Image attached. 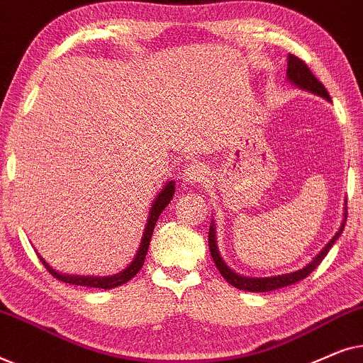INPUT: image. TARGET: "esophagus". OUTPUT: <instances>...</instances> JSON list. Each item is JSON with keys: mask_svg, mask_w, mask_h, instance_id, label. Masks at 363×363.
<instances>
[{"mask_svg": "<svg viewBox=\"0 0 363 363\" xmlns=\"http://www.w3.org/2000/svg\"><path fill=\"white\" fill-rule=\"evenodd\" d=\"M205 167H203L201 163L193 162L190 165L185 167V170L182 173V180L188 183V185H196V183H201L205 180Z\"/></svg>", "mask_w": 363, "mask_h": 363, "instance_id": "obj_1", "label": "esophagus"}]
</instances>
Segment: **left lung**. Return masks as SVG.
I'll list each match as a JSON object with an SVG mask.
<instances>
[{
    "instance_id": "8db88e82",
    "label": "left lung",
    "mask_w": 363,
    "mask_h": 363,
    "mask_svg": "<svg viewBox=\"0 0 363 363\" xmlns=\"http://www.w3.org/2000/svg\"><path fill=\"white\" fill-rule=\"evenodd\" d=\"M287 81H289L292 86L297 89H302V91L311 92V94H314V96H319L322 99H325L327 102H330L329 92L325 91V87L322 86V82L317 81V79L314 77V74L311 72V69L307 67V64L302 62L299 57L292 56V54H289V57H287ZM345 221H347V200H345V208H344V221H342V225L339 228V231L335 233V236L332 238V240L327 242V245L322 247L319 252H317L315 257H312V261L309 262V264H306L302 269L287 272V274H279V276L250 277V276H241V274H238L236 271H233L231 267L226 264V261L223 259V256L220 255V250H218L215 221H211V225H210L208 245H210L211 257H213V261H215L218 271L221 272V276L225 277V279L230 282L231 286H235L236 289H240V291H247V292H269V291L281 289V287L296 284V282L306 279V277L320 264L322 259L327 256V252H329L330 247L334 246V242L339 240L342 231H344Z\"/></svg>"
}]
</instances>
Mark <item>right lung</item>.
<instances>
[{"label":"right lung","instance_id":"obj_1","mask_svg":"<svg viewBox=\"0 0 363 363\" xmlns=\"http://www.w3.org/2000/svg\"><path fill=\"white\" fill-rule=\"evenodd\" d=\"M173 195H175V182L170 180L165 183V186L162 188L160 193L155 196V200L152 203L150 211H148V218H147V225L145 230H143L142 235V241L140 246H138V251L133 261L128 264L125 269L118 271L117 274L112 276H74V274H64V272H59L54 269L52 266H49L46 259L39 255V259L44 264V267L51 272V274L56 277V279L67 282V284H76V286H87V287H99V289H113V287L125 284L127 281H130L133 276L137 274L138 271L142 269L143 261H145L148 246H150V240L153 235V228L157 225V220L160 218V213L165 210V206H168V203L173 200Z\"/></svg>","mask_w":363,"mask_h":363}]
</instances>
